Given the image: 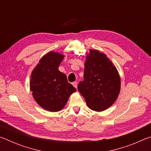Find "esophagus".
Instances as JSON below:
<instances>
[{
	"label": "esophagus",
	"mask_w": 151,
	"mask_h": 151,
	"mask_svg": "<svg viewBox=\"0 0 151 151\" xmlns=\"http://www.w3.org/2000/svg\"><path fill=\"white\" fill-rule=\"evenodd\" d=\"M73 85L75 86L76 88H77V82H74V83H73Z\"/></svg>",
	"instance_id": "obj_1"
}]
</instances>
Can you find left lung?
Returning <instances> with one entry per match:
<instances>
[{
  "label": "left lung",
  "instance_id": "1",
  "mask_svg": "<svg viewBox=\"0 0 151 151\" xmlns=\"http://www.w3.org/2000/svg\"><path fill=\"white\" fill-rule=\"evenodd\" d=\"M121 89V79L115 66L99 50H90L85 63L84 80L78 90L91 109L104 111L116 100Z\"/></svg>",
  "mask_w": 151,
  "mask_h": 151
}]
</instances>
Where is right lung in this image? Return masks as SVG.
I'll list each match as a JSON object with an SVG mask.
<instances>
[{
    "label": "right lung",
    "instance_id": "1",
    "mask_svg": "<svg viewBox=\"0 0 151 151\" xmlns=\"http://www.w3.org/2000/svg\"><path fill=\"white\" fill-rule=\"evenodd\" d=\"M64 56L50 52L40 60L31 74L30 91L35 100L47 111L57 112L64 108L71 94L76 91L58 68Z\"/></svg>",
    "mask_w": 151,
    "mask_h": 151
}]
</instances>
